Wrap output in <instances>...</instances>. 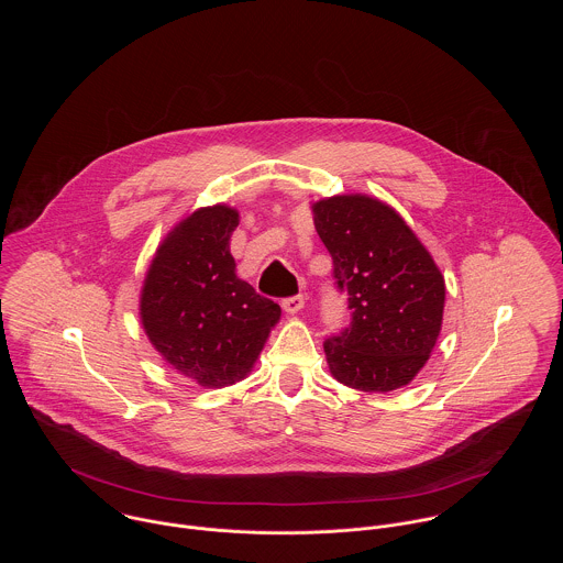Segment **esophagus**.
<instances>
[{
  "label": "esophagus",
  "instance_id": "34e87169",
  "mask_svg": "<svg viewBox=\"0 0 563 563\" xmlns=\"http://www.w3.org/2000/svg\"><path fill=\"white\" fill-rule=\"evenodd\" d=\"M306 306V297L303 295H295V297H286L282 301V308L288 312V314H297L301 308Z\"/></svg>",
  "mask_w": 563,
  "mask_h": 563
}]
</instances>
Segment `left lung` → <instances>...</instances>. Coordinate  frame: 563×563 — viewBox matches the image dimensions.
Here are the masks:
<instances>
[{
	"instance_id": "8db88e82",
	"label": "left lung",
	"mask_w": 563,
	"mask_h": 563,
	"mask_svg": "<svg viewBox=\"0 0 563 563\" xmlns=\"http://www.w3.org/2000/svg\"><path fill=\"white\" fill-rule=\"evenodd\" d=\"M312 212L333 262V286L351 310V322L322 342L329 371L355 390H397L435 346L444 277L401 217L377 199L331 197Z\"/></svg>"
}]
</instances>
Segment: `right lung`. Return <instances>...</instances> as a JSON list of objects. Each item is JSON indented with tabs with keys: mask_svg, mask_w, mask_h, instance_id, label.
<instances>
[{
	"mask_svg": "<svg viewBox=\"0 0 563 563\" xmlns=\"http://www.w3.org/2000/svg\"><path fill=\"white\" fill-rule=\"evenodd\" d=\"M239 212L201 208L162 242L141 297V319L162 357L206 388L242 379L279 306L236 277L230 253Z\"/></svg>",
	"mask_w": 563,
	"mask_h": 563,
	"instance_id": "add662e5",
	"label": "right lung"
}]
</instances>
